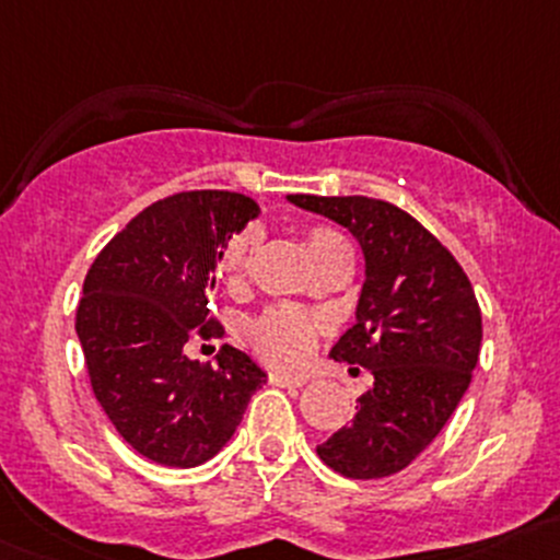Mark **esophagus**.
Instances as JSON below:
<instances>
[{
    "label": "esophagus",
    "mask_w": 560,
    "mask_h": 560,
    "mask_svg": "<svg viewBox=\"0 0 560 560\" xmlns=\"http://www.w3.org/2000/svg\"><path fill=\"white\" fill-rule=\"evenodd\" d=\"M270 382H273L276 387H287V389H298L306 385L303 376H290V374H281V371H273V374H270Z\"/></svg>",
    "instance_id": "obj_1"
}]
</instances>
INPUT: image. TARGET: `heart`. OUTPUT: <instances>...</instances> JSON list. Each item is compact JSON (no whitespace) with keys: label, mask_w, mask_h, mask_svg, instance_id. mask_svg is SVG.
I'll use <instances>...</instances> for the list:
<instances>
[{"label":"heart","mask_w":560,"mask_h":560,"mask_svg":"<svg viewBox=\"0 0 560 560\" xmlns=\"http://www.w3.org/2000/svg\"><path fill=\"white\" fill-rule=\"evenodd\" d=\"M257 244L254 230L233 235L224 244L217 259V273L224 281H238L244 276L252 248ZM338 248H347V241L327 228H312L306 233V252L312 262H322ZM252 343L262 358H268L276 365H303L314 354L316 347V322L306 314L292 312V308H270L252 325Z\"/></svg>","instance_id":"1"}]
</instances>
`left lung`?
<instances>
[{"instance_id": "1", "label": "left lung", "mask_w": 560, "mask_h": 560, "mask_svg": "<svg viewBox=\"0 0 560 560\" xmlns=\"http://www.w3.org/2000/svg\"><path fill=\"white\" fill-rule=\"evenodd\" d=\"M292 206L347 228L365 257L354 325L330 349L371 371L352 425L316 455L349 479L409 466L466 395L482 343V314L457 259L415 217L371 197L287 195Z\"/></svg>"}]
</instances>
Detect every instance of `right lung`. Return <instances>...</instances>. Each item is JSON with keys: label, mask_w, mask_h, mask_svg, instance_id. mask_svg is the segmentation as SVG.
I'll list each match as a JSON object with an SVG mask.
<instances>
[{"label": "right lung", "mask_w": 560, "mask_h": 560, "mask_svg": "<svg viewBox=\"0 0 560 560\" xmlns=\"http://www.w3.org/2000/svg\"><path fill=\"white\" fill-rule=\"evenodd\" d=\"M257 217L238 191L165 197L97 254L83 281L75 332L94 395L124 442L160 466L211 460L268 380L235 347L217 365L184 352L195 330L211 336L219 252Z\"/></svg>", "instance_id": "1"}]
</instances>
